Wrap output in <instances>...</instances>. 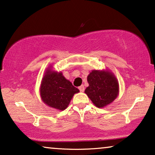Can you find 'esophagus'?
<instances>
[{
  "label": "esophagus",
  "mask_w": 155,
  "mask_h": 155,
  "mask_svg": "<svg viewBox=\"0 0 155 155\" xmlns=\"http://www.w3.org/2000/svg\"><path fill=\"white\" fill-rule=\"evenodd\" d=\"M79 90H80V92H84V87L83 85H82V86H80V87H79Z\"/></svg>",
  "instance_id": "obj_1"
}]
</instances>
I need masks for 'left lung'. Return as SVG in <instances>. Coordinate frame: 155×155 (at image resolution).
Segmentation results:
<instances>
[{
    "label": "left lung",
    "mask_w": 155,
    "mask_h": 155,
    "mask_svg": "<svg viewBox=\"0 0 155 155\" xmlns=\"http://www.w3.org/2000/svg\"><path fill=\"white\" fill-rule=\"evenodd\" d=\"M87 82L89 87L84 92L97 107L109 104L118 96L117 80L109 71H93L88 75Z\"/></svg>",
    "instance_id": "obj_1"
}]
</instances>
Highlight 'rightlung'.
Instances as JSON below:
<instances>
[{"instance_id": "obj_1", "label": "right lung", "mask_w": 155, "mask_h": 155, "mask_svg": "<svg viewBox=\"0 0 155 155\" xmlns=\"http://www.w3.org/2000/svg\"><path fill=\"white\" fill-rule=\"evenodd\" d=\"M69 80L63 76L62 73L46 71L40 88L42 100L46 104L58 110H64L68 106L72 97L79 92Z\"/></svg>"}]
</instances>
